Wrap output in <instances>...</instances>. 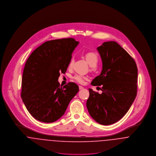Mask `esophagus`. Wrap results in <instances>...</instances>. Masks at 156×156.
I'll return each mask as SVG.
<instances>
[{
    "mask_svg": "<svg viewBox=\"0 0 156 156\" xmlns=\"http://www.w3.org/2000/svg\"><path fill=\"white\" fill-rule=\"evenodd\" d=\"M83 88H84V87H83L81 86H79V89H80V90H82V89H83Z\"/></svg>",
    "mask_w": 156,
    "mask_h": 156,
    "instance_id": "34e87169",
    "label": "esophagus"
}]
</instances>
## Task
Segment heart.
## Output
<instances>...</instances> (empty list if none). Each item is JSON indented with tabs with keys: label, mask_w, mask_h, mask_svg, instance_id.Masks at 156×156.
<instances>
[{
	"label": "heart",
	"mask_w": 156,
	"mask_h": 156,
	"mask_svg": "<svg viewBox=\"0 0 156 156\" xmlns=\"http://www.w3.org/2000/svg\"><path fill=\"white\" fill-rule=\"evenodd\" d=\"M84 57L86 60L87 63L90 65V66H91V70L95 69L96 66L99 63V57L98 54L96 52H93V51H88L84 54ZM73 63H74V59L72 58L70 60L69 68H71L72 66ZM73 79L75 80V81H76L80 84H84L86 77L82 75H76L73 76Z\"/></svg>",
	"instance_id": "b5f03b06"
}]
</instances>
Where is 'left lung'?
Segmentation results:
<instances>
[{
  "mask_svg": "<svg viewBox=\"0 0 156 156\" xmlns=\"http://www.w3.org/2000/svg\"><path fill=\"white\" fill-rule=\"evenodd\" d=\"M102 70L91 84L102 86L99 94L89 88L87 108L98 123L109 125L122 119L137 94L138 68L135 60L115 41H108L98 48Z\"/></svg>",
  "mask_w": 156,
  "mask_h": 156,
  "instance_id": "8db88e82",
  "label": "left lung"
}]
</instances>
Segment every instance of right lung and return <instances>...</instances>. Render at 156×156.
I'll return each mask as SVG.
<instances>
[{
  "instance_id": "obj_1",
  "label": "right lung",
  "mask_w": 156,
  "mask_h": 156,
  "mask_svg": "<svg viewBox=\"0 0 156 156\" xmlns=\"http://www.w3.org/2000/svg\"><path fill=\"white\" fill-rule=\"evenodd\" d=\"M78 44L71 37L48 41L35 49L27 60L21 97L37 120L52 122L59 119L78 92L79 87L73 82L63 87L58 82L60 73L66 72Z\"/></svg>"
}]
</instances>
